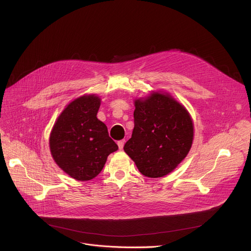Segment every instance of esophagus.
<instances>
[{"mask_svg":"<svg viewBox=\"0 0 251 251\" xmlns=\"http://www.w3.org/2000/svg\"><path fill=\"white\" fill-rule=\"evenodd\" d=\"M125 140L123 139V140H120V141H118V143H117V144H118V147H119V149L120 150H122L123 149V147H124V144H125Z\"/></svg>","mask_w":251,"mask_h":251,"instance_id":"1","label":"esophagus"}]
</instances>
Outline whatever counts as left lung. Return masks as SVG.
I'll use <instances>...</instances> for the list:
<instances>
[{
    "label": "left lung",
    "mask_w": 251,
    "mask_h": 251,
    "mask_svg": "<svg viewBox=\"0 0 251 251\" xmlns=\"http://www.w3.org/2000/svg\"><path fill=\"white\" fill-rule=\"evenodd\" d=\"M193 138V121L185 107L155 92L135 101L134 129L124 151L142 175L161 177L186 158Z\"/></svg>",
    "instance_id": "obj_1"
}]
</instances>
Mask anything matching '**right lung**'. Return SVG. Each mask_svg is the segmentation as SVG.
I'll list each match as a JSON object with an SVG mask.
<instances>
[{"instance_id": "add662e5", "label": "right lung", "mask_w": 251, "mask_h": 251, "mask_svg": "<svg viewBox=\"0 0 251 251\" xmlns=\"http://www.w3.org/2000/svg\"><path fill=\"white\" fill-rule=\"evenodd\" d=\"M100 98L81 96L67 105L50 137L53 160L77 181H89L103 169L107 157L118 150L106 125L97 119Z\"/></svg>"}]
</instances>
